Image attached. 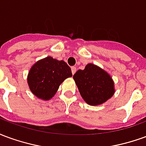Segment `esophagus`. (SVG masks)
<instances>
[{
	"label": "esophagus",
	"instance_id": "obj_1",
	"mask_svg": "<svg viewBox=\"0 0 146 146\" xmlns=\"http://www.w3.org/2000/svg\"><path fill=\"white\" fill-rule=\"evenodd\" d=\"M76 70H77V69H76V66H72V67H71V70H72V73H73V74H74V73H76Z\"/></svg>",
	"mask_w": 146,
	"mask_h": 146
}]
</instances>
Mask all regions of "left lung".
<instances>
[{"mask_svg":"<svg viewBox=\"0 0 146 146\" xmlns=\"http://www.w3.org/2000/svg\"><path fill=\"white\" fill-rule=\"evenodd\" d=\"M73 79L84 100L91 106L102 104L114 94L113 81L110 75L92 63L88 64L84 70L76 71Z\"/></svg>","mask_w":146,"mask_h":146,"instance_id":"1","label":"left lung"}]
</instances>
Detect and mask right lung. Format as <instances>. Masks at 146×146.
<instances>
[{"label": "right lung", "mask_w": 146, "mask_h": 146, "mask_svg": "<svg viewBox=\"0 0 146 146\" xmlns=\"http://www.w3.org/2000/svg\"><path fill=\"white\" fill-rule=\"evenodd\" d=\"M70 76L71 69L64 61L47 57L33 65L27 80L33 94L37 98L48 100L54 96L64 80Z\"/></svg>", "instance_id": "1"}]
</instances>
